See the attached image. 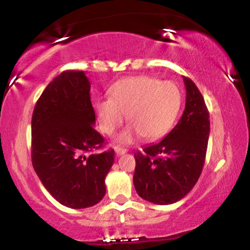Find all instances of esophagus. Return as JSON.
I'll list each match as a JSON object with an SVG mask.
<instances>
[{"label": "esophagus", "instance_id": "34e87169", "mask_svg": "<svg viewBox=\"0 0 250 250\" xmlns=\"http://www.w3.org/2000/svg\"><path fill=\"white\" fill-rule=\"evenodd\" d=\"M115 151L117 156H122V155H124V153H126V149L119 148V146H115Z\"/></svg>", "mask_w": 250, "mask_h": 250}]
</instances>
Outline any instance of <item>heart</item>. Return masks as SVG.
<instances>
[{
  "mask_svg": "<svg viewBox=\"0 0 250 250\" xmlns=\"http://www.w3.org/2000/svg\"><path fill=\"white\" fill-rule=\"evenodd\" d=\"M182 94L172 82L153 76H135L118 81L110 88V99L95 104L102 133L112 135L126 115L131 124L118 135L119 143H129L139 134L143 140L160 139L179 116Z\"/></svg>",
  "mask_w": 250,
  "mask_h": 250,
  "instance_id": "heart-1",
  "label": "heart"
}]
</instances>
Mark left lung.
<instances>
[{
	"label": "left lung",
	"mask_w": 250,
	"mask_h": 250,
	"mask_svg": "<svg viewBox=\"0 0 250 250\" xmlns=\"http://www.w3.org/2000/svg\"><path fill=\"white\" fill-rule=\"evenodd\" d=\"M186 109L162 141L134 153L136 192L157 205L176 203L187 196L203 170L209 138V112L196 84L183 77Z\"/></svg>",
	"instance_id": "obj_1"
}]
</instances>
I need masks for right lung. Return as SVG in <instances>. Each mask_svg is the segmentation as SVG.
I'll return each mask as SVG.
<instances>
[{
    "label": "right lung",
    "instance_id": "right-lung-1",
    "mask_svg": "<svg viewBox=\"0 0 250 250\" xmlns=\"http://www.w3.org/2000/svg\"><path fill=\"white\" fill-rule=\"evenodd\" d=\"M90 90L84 71H62L41 94L32 117L34 169L51 196L74 209L104 198L115 160L112 149L92 152L104 146V139L93 127Z\"/></svg>",
    "mask_w": 250,
    "mask_h": 250
}]
</instances>
